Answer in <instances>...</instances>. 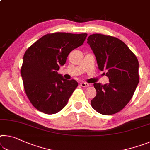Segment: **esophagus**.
Wrapping results in <instances>:
<instances>
[{
  "label": "esophagus",
  "instance_id": "obj_1",
  "mask_svg": "<svg viewBox=\"0 0 150 150\" xmlns=\"http://www.w3.org/2000/svg\"><path fill=\"white\" fill-rule=\"evenodd\" d=\"M80 85L83 87H87L89 86V84L87 83H86V82H82V83H80Z\"/></svg>",
  "mask_w": 150,
  "mask_h": 150
}]
</instances>
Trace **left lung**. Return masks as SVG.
<instances>
[{
  "label": "left lung",
  "mask_w": 150,
  "mask_h": 150,
  "mask_svg": "<svg viewBox=\"0 0 150 150\" xmlns=\"http://www.w3.org/2000/svg\"><path fill=\"white\" fill-rule=\"evenodd\" d=\"M99 69L106 71L108 84L94 83L97 95L92 108L102 115H112L129 103L138 84L139 63L134 53L117 38L93 34L87 39ZM105 74V73H104Z\"/></svg>",
  "instance_id": "obj_1"
}]
</instances>
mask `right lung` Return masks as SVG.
<instances>
[{"label":"right lung","mask_w":150,"mask_h":150,"mask_svg":"<svg viewBox=\"0 0 150 150\" xmlns=\"http://www.w3.org/2000/svg\"><path fill=\"white\" fill-rule=\"evenodd\" d=\"M87 36V33H49L26 51L21 74L27 96L39 111L51 115L67 105L78 83L74 79H64L57 71Z\"/></svg>","instance_id":"add662e5"}]
</instances>
